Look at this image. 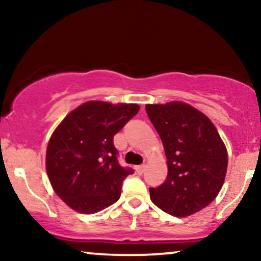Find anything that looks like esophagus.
<instances>
[{"mask_svg": "<svg viewBox=\"0 0 261 261\" xmlns=\"http://www.w3.org/2000/svg\"><path fill=\"white\" fill-rule=\"evenodd\" d=\"M145 167H146V165H139V166H137V172L139 173V174H142L144 173V171H145Z\"/></svg>", "mask_w": 261, "mask_h": 261, "instance_id": "obj_1", "label": "esophagus"}]
</instances>
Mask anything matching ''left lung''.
<instances>
[{
    "mask_svg": "<svg viewBox=\"0 0 261 261\" xmlns=\"http://www.w3.org/2000/svg\"><path fill=\"white\" fill-rule=\"evenodd\" d=\"M146 113L167 159L166 180L149 189L152 202L170 215L190 216L219 195L227 173L226 145L209 117L188 103L146 105Z\"/></svg>",
    "mask_w": 261,
    "mask_h": 261,
    "instance_id": "1",
    "label": "left lung"
}]
</instances>
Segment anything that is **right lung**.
Returning a JSON list of instances; mask_svg holds the SVG:
<instances>
[{
  "label": "right lung",
  "mask_w": 261,
  "mask_h": 261,
  "mask_svg": "<svg viewBox=\"0 0 261 261\" xmlns=\"http://www.w3.org/2000/svg\"><path fill=\"white\" fill-rule=\"evenodd\" d=\"M139 109L135 103L89 101L52 133L46 172L56 194L74 212L95 214L120 198L122 181L133 170L119 165L113 138Z\"/></svg>",
  "instance_id": "right-lung-1"
}]
</instances>
